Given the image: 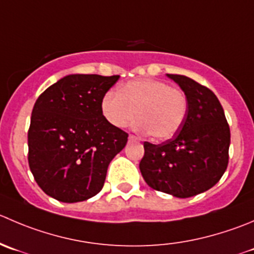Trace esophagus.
<instances>
[{
	"label": "esophagus",
	"mask_w": 254,
	"mask_h": 254,
	"mask_svg": "<svg viewBox=\"0 0 254 254\" xmlns=\"http://www.w3.org/2000/svg\"><path fill=\"white\" fill-rule=\"evenodd\" d=\"M129 140H135V141H139V137L137 136H135V135H132V134H130L129 135Z\"/></svg>",
	"instance_id": "1"
}]
</instances>
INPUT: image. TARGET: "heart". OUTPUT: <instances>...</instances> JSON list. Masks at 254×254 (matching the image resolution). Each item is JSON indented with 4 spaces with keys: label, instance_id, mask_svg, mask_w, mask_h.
<instances>
[{
    "label": "heart",
    "instance_id": "obj_1",
    "mask_svg": "<svg viewBox=\"0 0 254 254\" xmlns=\"http://www.w3.org/2000/svg\"><path fill=\"white\" fill-rule=\"evenodd\" d=\"M100 108L113 127H127L137 115V129L165 140L174 136L184 124L187 98L181 89L161 80L136 79L122 85L118 93H105Z\"/></svg>",
    "mask_w": 254,
    "mask_h": 254
}]
</instances>
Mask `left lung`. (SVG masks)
I'll list each match as a JSON object with an SVG mask.
<instances>
[{
	"mask_svg": "<svg viewBox=\"0 0 254 254\" xmlns=\"http://www.w3.org/2000/svg\"><path fill=\"white\" fill-rule=\"evenodd\" d=\"M187 98L185 122L172 139L144 142L140 171L151 189L180 198L192 197L215 186L228 165L230 125L213 92L196 80L167 74Z\"/></svg>",
	"mask_w": 254,
	"mask_h": 254,
	"instance_id": "obj_1",
	"label": "left lung"
}]
</instances>
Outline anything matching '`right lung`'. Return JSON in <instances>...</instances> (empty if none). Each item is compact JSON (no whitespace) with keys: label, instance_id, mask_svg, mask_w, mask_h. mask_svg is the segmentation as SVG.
Segmentation results:
<instances>
[{"label":"right lung","instance_id":"obj_1","mask_svg":"<svg viewBox=\"0 0 254 254\" xmlns=\"http://www.w3.org/2000/svg\"><path fill=\"white\" fill-rule=\"evenodd\" d=\"M119 75L70 74L47 88L34 103L28 129V165L38 186L61 202L100 192L110 161L127 132L115 127L100 103Z\"/></svg>","mask_w":254,"mask_h":254}]
</instances>
